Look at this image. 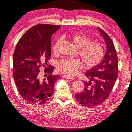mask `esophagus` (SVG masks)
<instances>
[{"mask_svg": "<svg viewBox=\"0 0 132 132\" xmlns=\"http://www.w3.org/2000/svg\"><path fill=\"white\" fill-rule=\"evenodd\" d=\"M63 77L65 79H71V80H73V79H74L75 78H73L72 77H70V76H68V75H64Z\"/></svg>", "mask_w": 132, "mask_h": 132, "instance_id": "esophagus-1", "label": "esophagus"}]
</instances>
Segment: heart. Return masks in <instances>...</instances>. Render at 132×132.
Returning <instances> with one entry per match:
<instances>
[{"instance_id":"heart-1","label":"heart","mask_w":132,"mask_h":132,"mask_svg":"<svg viewBox=\"0 0 132 132\" xmlns=\"http://www.w3.org/2000/svg\"><path fill=\"white\" fill-rule=\"evenodd\" d=\"M70 40L77 48H79V55L87 68L95 67L100 63L104 56V48L100 43L90 42L91 40L85 34L75 33L70 36ZM60 40L54 45L53 50L57 51ZM82 63L78 59L65 58L58 62V71L68 75H74L78 69L80 68Z\"/></svg>"}]
</instances>
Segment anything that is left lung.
<instances>
[{
  "label": "left lung",
  "instance_id": "1",
  "mask_svg": "<svg viewBox=\"0 0 132 132\" xmlns=\"http://www.w3.org/2000/svg\"><path fill=\"white\" fill-rule=\"evenodd\" d=\"M98 28L106 45V51L101 63L85 73L89 81L84 82L82 92L75 94L77 100L86 107L103 103L109 96L118 75V58L113 43L103 30Z\"/></svg>",
  "mask_w": 132,
  "mask_h": 132
}]
</instances>
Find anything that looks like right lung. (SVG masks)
Returning <instances> with one entry per match:
<instances>
[{"mask_svg":"<svg viewBox=\"0 0 132 132\" xmlns=\"http://www.w3.org/2000/svg\"><path fill=\"white\" fill-rule=\"evenodd\" d=\"M60 26L37 24L27 30L17 43L13 54V78L18 91L28 103L42 105L54 92L59 75H52L54 67H47L51 56V37ZM45 67L46 77L39 76V68ZM45 77V76H44Z\"/></svg>","mask_w":132,"mask_h":132,"instance_id":"1","label":"right lung"}]
</instances>
